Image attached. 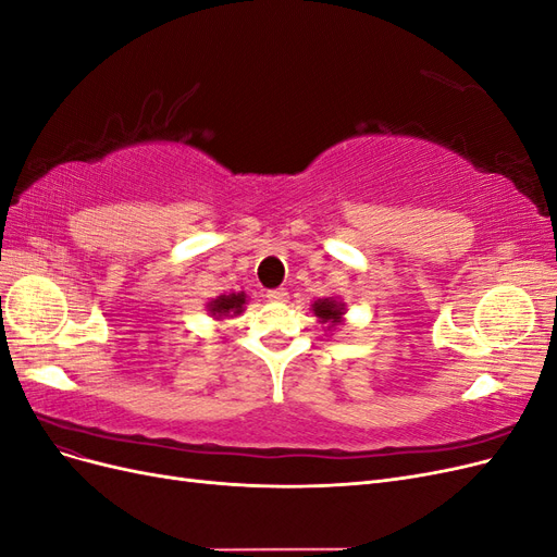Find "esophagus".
Listing matches in <instances>:
<instances>
[{
  "mask_svg": "<svg viewBox=\"0 0 557 557\" xmlns=\"http://www.w3.org/2000/svg\"><path fill=\"white\" fill-rule=\"evenodd\" d=\"M267 299H269V301H278V305H283V301H288V290H285V288L269 290V293H267Z\"/></svg>",
  "mask_w": 557,
  "mask_h": 557,
  "instance_id": "1",
  "label": "esophagus"
}]
</instances>
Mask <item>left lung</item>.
<instances>
[{"instance_id": "obj_1", "label": "left lung", "mask_w": 557, "mask_h": 557, "mask_svg": "<svg viewBox=\"0 0 557 557\" xmlns=\"http://www.w3.org/2000/svg\"><path fill=\"white\" fill-rule=\"evenodd\" d=\"M313 313L320 318V323H327V330L339 325L344 320V305L342 301H336L332 297H325V299H318L313 301Z\"/></svg>"}]
</instances>
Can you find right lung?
<instances>
[{
  "label": "right lung",
  "instance_id": "1",
  "mask_svg": "<svg viewBox=\"0 0 557 557\" xmlns=\"http://www.w3.org/2000/svg\"><path fill=\"white\" fill-rule=\"evenodd\" d=\"M244 305H246V293H230V295H221L211 299L207 305V311L215 318H234L239 315L244 311Z\"/></svg>",
  "mask_w": 557,
  "mask_h": 557
}]
</instances>
